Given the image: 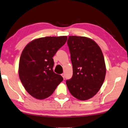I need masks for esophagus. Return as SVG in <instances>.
<instances>
[{
    "label": "esophagus",
    "instance_id": "obj_1",
    "mask_svg": "<svg viewBox=\"0 0 128 128\" xmlns=\"http://www.w3.org/2000/svg\"><path fill=\"white\" fill-rule=\"evenodd\" d=\"M62 78H63L64 79L65 78V75H64V74H62Z\"/></svg>",
    "mask_w": 128,
    "mask_h": 128
}]
</instances>
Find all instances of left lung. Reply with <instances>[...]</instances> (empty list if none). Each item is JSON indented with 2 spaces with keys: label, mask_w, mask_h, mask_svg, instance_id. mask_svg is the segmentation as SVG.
Returning <instances> with one entry per match:
<instances>
[{
  "label": "left lung",
  "mask_w": 128,
  "mask_h": 128,
  "mask_svg": "<svg viewBox=\"0 0 128 128\" xmlns=\"http://www.w3.org/2000/svg\"><path fill=\"white\" fill-rule=\"evenodd\" d=\"M73 75L66 84L70 92L80 100L93 98L105 80L106 67L100 48L89 38L69 36L67 41Z\"/></svg>",
  "instance_id": "8db88e82"
}]
</instances>
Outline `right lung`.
Listing matches in <instances>:
<instances>
[{"label": "right lung", "mask_w": 128, "mask_h": 128, "mask_svg": "<svg viewBox=\"0 0 128 128\" xmlns=\"http://www.w3.org/2000/svg\"><path fill=\"white\" fill-rule=\"evenodd\" d=\"M66 40V36L40 38L30 42L22 50L19 77L25 89L34 98H48L63 80L54 72L53 57Z\"/></svg>", "instance_id": "1"}]
</instances>
